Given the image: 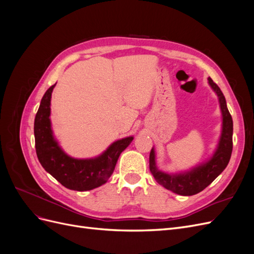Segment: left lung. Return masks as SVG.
<instances>
[{"label":"left lung","instance_id":"8db88e82","mask_svg":"<svg viewBox=\"0 0 254 254\" xmlns=\"http://www.w3.org/2000/svg\"><path fill=\"white\" fill-rule=\"evenodd\" d=\"M209 84L218 96L219 106L222 115V129L217 148L213 156L206 162L198 165L190 171L168 174L158 170L156 165V153L153 147L149 155V168L156 181L174 193L182 196H191L203 190L207 186L217 178L227 167L231 158L233 142V121L228 108L226 98L219 87L211 77L207 78Z\"/></svg>","mask_w":254,"mask_h":254}]
</instances>
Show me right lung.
I'll use <instances>...</instances> for the list:
<instances>
[{"instance_id": "right-lung-1", "label": "right lung", "mask_w": 254, "mask_h": 254, "mask_svg": "<svg viewBox=\"0 0 254 254\" xmlns=\"http://www.w3.org/2000/svg\"><path fill=\"white\" fill-rule=\"evenodd\" d=\"M53 84L43 95L35 118L34 133L37 157L43 168L64 187L73 190H90L103 186L110 178L122 151L132 142L127 136L113 142L101 156L75 159L61 149L51 126V97Z\"/></svg>"}]
</instances>
